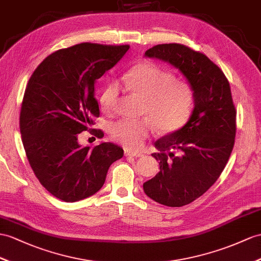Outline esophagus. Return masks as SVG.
<instances>
[{
    "mask_svg": "<svg viewBox=\"0 0 261 261\" xmlns=\"http://www.w3.org/2000/svg\"><path fill=\"white\" fill-rule=\"evenodd\" d=\"M125 155L126 156H132V157H141V156H143L142 152L134 151V150H125Z\"/></svg>",
    "mask_w": 261,
    "mask_h": 261,
    "instance_id": "obj_1",
    "label": "esophagus"
}]
</instances>
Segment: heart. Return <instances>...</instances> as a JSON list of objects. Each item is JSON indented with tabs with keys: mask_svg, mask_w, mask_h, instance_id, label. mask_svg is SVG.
<instances>
[{
	"mask_svg": "<svg viewBox=\"0 0 261 261\" xmlns=\"http://www.w3.org/2000/svg\"><path fill=\"white\" fill-rule=\"evenodd\" d=\"M127 90L144 100L143 115L149 119H123L111 127L113 138L124 147L139 148L155 127L163 133L178 130L188 120L194 104V91L186 82L176 81L174 74L151 62L133 67L124 77ZM119 98V84L111 82L101 93L106 111H113Z\"/></svg>",
	"mask_w": 261,
	"mask_h": 261,
	"instance_id": "heart-1",
	"label": "heart"
}]
</instances>
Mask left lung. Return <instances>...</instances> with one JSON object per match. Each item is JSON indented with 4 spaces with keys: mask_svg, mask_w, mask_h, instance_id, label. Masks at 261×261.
Wrapping results in <instances>:
<instances>
[{
    "mask_svg": "<svg viewBox=\"0 0 261 261\" xmlns=\"http://www.w3.org/2000/svg\"><path fill=\"white\" fill-rule=\"evenodd\" d=\"M145 56L178 69L194 91L188 122L155 142L158 152L151 156L161 170L143 184L145 194L158 204L181 207L205 194L229 160L236 136L229 82L205 54L181 44H160Z\"/></svg>",
    "mask_w": 261,
    "mask_h": 261,
    "instance_id": "left-lung-1",
    "label": "left lung"
}]
</instances>
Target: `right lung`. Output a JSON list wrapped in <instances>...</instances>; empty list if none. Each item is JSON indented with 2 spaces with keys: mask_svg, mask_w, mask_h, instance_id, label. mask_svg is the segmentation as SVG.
Here are the masks:
<instances>
[{
  "mask_svg": "<svg viewBox=\"0 0 261 261\" xmlns=\"http://www.w3.org/2000/svg\"><path fill=\"white\" fill-rule=\"evenodd\" d=\"M128 48L81 43L48 55L31 76L20 114L22 142L37 179L56 198L74 202L96 194L124 155L113 143L83 147L77 134L91 130L92 117L99 116L96 80Z\"/></svg>",
  "mask_w": 261,
  "mask_h": 261,
  "instance_id": "right-lung-1",
  "label": "right lung"
}]
</instances>
